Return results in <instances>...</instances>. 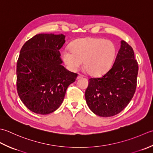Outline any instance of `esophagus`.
I'll list each match as a JSON object with an SVG mask.
<instances>
[{
  "instance_id": "obj_1",
  "label": "esophagus",
  "mask_w": 153,
  "mask_h": 153,
  "mask_svg": "<svg viewBox=\"0 0 153 153\" xmlns=\"http://www.w3.org/2000/svg\"><path fill=\"white\" fill-rule=\"evenodd\" d=\"M82 77V74H79V75H78V76H77V79H81V78Z\"/></svg>"
}]
</instances>
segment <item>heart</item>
Wrapping results in <instances>:
<instances>
[{"instance_id": "obj_1", "label": "heart", "mask_w": 153, "mask_h": 153, "mask_svg": "<svg viewBox=\"0 0 153 153\" xmlns=\"http://www.w3.org/2000/svg\"><path fill=\"white\" fill-rule=\"evenodd\" d=\"M116 55L113 43L102 38H79L70 45V50L61 53L63 61L68 69L75 71L84 61V67L90 75L98 76L108 73Z\"/></svg>"}]
</instances>
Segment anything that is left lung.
<instances>
[{"label": "left lung", "instance_id": "obj_1", "mask_svg": "<svg viewBox=\"0 0 153 153\" xmlns=\"http://www.w3.org/2000/svg\"><path fill=\"white\" fill-rule=\"evenodd\" d=\"M138 64L133 48L123 40L114 65L104 76L90 79L86 104L97 116L111 117L122 111L135 92Z\"/></svg>", "mask_w": 153, "mask_h": 153}]
</instances>
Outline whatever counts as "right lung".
<instances>
[{"mask_svg": "<svg viewBox=\"0 0 153 153\" xmlns=\"http://www.w3.org/2000/svg\"><path fill=\"white\" fill-rule=\"evenodd\" d=\"M63 34L39 33L22 48L16 66L17 91L24 104L34 113H52L63 102L66 90L77 74L62 63L59 50Z\"/></svg>", "mask_w": 153, "mask_h": 153, "instance_id": "right-lung-1", "label": "right lung"}]
</instances>
